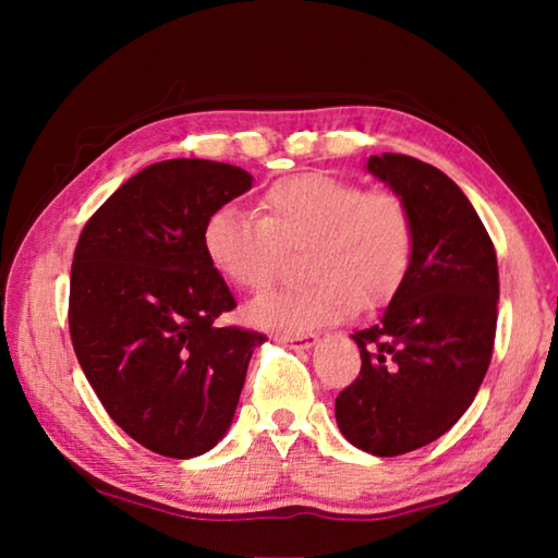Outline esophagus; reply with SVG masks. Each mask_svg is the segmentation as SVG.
Masks as SVG:
<instances>
[{
  "mask_svg": "<svg viewBox=\"0 0 558 558\" xmlns=\"http://www.w3.org/2000/svg\"><path fill=\"white\" fill-rule=\"evenodd\" d=\"M317 335H300V337H288V335H276L278 344H286L290 349H313L317 344Z\"/></svg>",
  "mask_w": 558,
  "mask_h": 558,
  "instance_id": "34e87169",
  "label": "esophagus"
}]
</instances>
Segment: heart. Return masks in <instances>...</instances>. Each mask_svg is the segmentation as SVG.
<instances>
[{
	"instance_id": "b5f03b06",
	"label": "heart",
	"mask_w": 558,
	"mask_h": 558,
	"mask_svg": "<svg viewBox=\"0 0 558 558\" xmlns=\"http://www.w3.org/2000/svg\"><path fill=\"white\" fill-rule=\"evenodd\" d=\"M202 243L214 270L245 292L270 286L282 251L307 248V286L268 292L245 310L253 327L300 337L342 323L356 305L379 307L399 290L413 256V221L401 196L305 172L270 184L260 216L233 204L214 209Z\"/></svg>"
}]
</instances>
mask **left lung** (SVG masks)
Masks as SVG:
<instances>
[{"instance_id":"left-lung-1","label":"left lung","mask_w":558,"mask_h":558,"mask_svg":"<svg viewBox=\"0 0 558 558\" xmlns=\"http://www.w3.org/2000/svg\"><path fill=\"white\" fill-rule=\"evenodd\" d=\"M366 172L409 206L413 256L389 307L354 332L362 372L337 396L342 436L393 458L456 426L477 396L497 329V256L462 189L409 155H372Z\"/></svg>"}]
</instances>
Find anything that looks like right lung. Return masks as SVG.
Listing matches in <instances>:
<instances>
[{
  "instance_id": "right-lung-1",
  "label": "right lung",
  "mask_w": 558,
  "mask_h": 558,
  "mask_svg": "<svg viewBox=\"0 0 558 558\" xmlns=\"http://www.w3.org/2000/svg\"><path fill=\"white\" fill-rule=\"evenodd\" d=\"M251 186L245 169L209 159L149 165L75 245V356L110 418L159 456H204L226 436L253 349L266 342L216 325L235 300L202 243L209 214Z\"/></svg>"
}]
</instances>
